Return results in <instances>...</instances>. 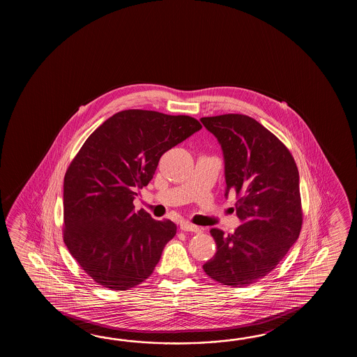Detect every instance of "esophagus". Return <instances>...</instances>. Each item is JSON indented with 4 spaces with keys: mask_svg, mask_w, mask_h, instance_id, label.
<instances>
[{
    "mask_svg": "<svg viewBox=\"0 0 357 357\" xmlns=\"http://www.w3.org/2000/svg\"><path fill=\"white\" fill-rule=\"evenodd\" d=\"M180 229L183 231V232H195V234L200 232V228L195 226V225H191V223L186 222V220L180 222Z\"/></svg>",
    "mask_w": 357,
    "mask_h": 357,
    "instance_id": "34e87169",
    "label": "esophagus"
}]
</instances>
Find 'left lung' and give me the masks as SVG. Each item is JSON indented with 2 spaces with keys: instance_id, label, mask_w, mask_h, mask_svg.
Returning <instances> with one entry per match:
<instances>
[{
  "instance_id": "left-lung-1",
  "label": "left lung",
  "mask_w": 357,
  "mask_h": 357,
  "mask_svg": "<svg viewBox=\"0 0 357 357\" xmlns=\"http://www.w3.org/2000/svg\"><path fill=\"white\" fill-rule=\"evenodd\" d=\"M225 158L226 197L235 192L243 225L212 228L217 252L203 266L214 281L245 287L264 278L296 243L303 209L296 163L286 145L257 120L228 114L200 119Z\"/></svg>"
}]
</instances>
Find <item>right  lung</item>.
Returning <instances> with one entry per match:
<instances>
[{
  "mask_svg": "<svg viewBox=\"0 0 357 357\" xmlns=\"http://www.w3.org/2000/svg\"><path fill=\"white\" fill-rule=\"evenodd\" d=\"M202 129L190 116L126 109L85 140L63 181V241L84 272L106 289H132L153 273L176 235L171 220L134 211L160 157Z\"/></svg>",
  "mask_w": 357,
  "mask_h": 357,
  "instance_id": "1",
  "label": "right lung"
}]
</instances>
